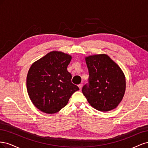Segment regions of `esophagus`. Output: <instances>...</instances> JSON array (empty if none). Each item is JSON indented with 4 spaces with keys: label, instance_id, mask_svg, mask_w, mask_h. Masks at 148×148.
I'll list each match as a JSON object with an SVG mask.
<instances>
[{
    "label": "esophagus",
    "instance_id": "obj_1",
    "mask_svg": "<svg viewBox=\"0 0 148 148\" xmlns=\"http://www.w3.org/2000/svg\"><path fill=\"white\" fill-rule=\"evenodd\" d=\"M82 86H83V84H78V87H79V89L80 90H81L82 89Z\"/></svg>",
    "mask_w": 148,
    "mask_h": 148
}]
</instances>
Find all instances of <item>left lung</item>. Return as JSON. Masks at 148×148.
<instances>
[{
  "instance_id": "left-lung-1",
  "label": "left lung",
  "mask_w": 148,
  "mask_h": 148,
  "mask_svg": "<svg viewBox=\"0 0 148 148\" xmlns=\"http://www.w3.org/2000/svg\"><path fill=\"white\" fill-rule=\"evenodd\" d=\"M89 71L88 83L82 92L96 110L107 112L122 101L126 88L125 75L120 66L106 54L85 58Z\"/></svg>"
}]
</instances>
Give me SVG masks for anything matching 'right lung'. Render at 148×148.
Masks as SVG:
<instances>
[{"mask_svg": "<svg viewBox=\"0 0 148 148\" xmlns=\"http://www.w3.org/2000/svg\"><path fill=\"white\" fill-rule=\"evenodd\" d=\"M71 59L69 54L52 51L31 66L26 78L28 93L34 106L43 112H58L79 90L67 71Z\"/></svg>", "mask_w": 148, "mask_h": 148, "instance_id": "add662e5", "label": "right lung"}]
</instances>
